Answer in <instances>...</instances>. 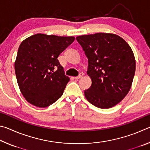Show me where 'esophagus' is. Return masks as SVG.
<instances>
[{
	"mask_svg": "<svg viewBox=\"0 0 150 150\" xmlns=\"http://www.w3.org/2000/svg\"><path fill=\"white\" fill-rule=\"evenodd\" d=\"M83 76V73H81L80 74L77 76V77H75V79L78 80V79H81V77H82Z\"/></svg>",
	"mask_w": 150,
	"mask_h": 150,
	"instance_id": "34e87169",
	"label": "esophagus"
}]
</instances>
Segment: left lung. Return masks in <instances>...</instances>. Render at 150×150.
I'll list each match as a JSON object with an SVG mask.
<instances>
[{"label":"left lung","mask_w":150,"mask_h":150,"mask_svg":"<svg viewBox=\"0 0 150 150\" xmlns=\"http://www.w3.org/2000/svg\"><path fill=\"white\" fill-rule=\"evenodd\" d=\"M88 58L87 74L92 85L85 96L93 105L109 108L119 103L130 91L136 60L127 42L118 35L96 33L76 38Z\"/></svg>","instance_id":"left-lung-1"}]
</instances>
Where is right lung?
Instances as JSON below:
<instances>
[{
    "label": "right lung",
    "instance_id": "obj_1",
    "mask_svg": "<svg viewBox=\"0 0 150 150\" xmlns=\"http://www.w3.org/2000/svg\"><path fill=\"white\" fill-rule=\"evenodd\" d=\"M74 40L73 36L37 34L20 44L15 73L20 90L29 103L45 108L62 96L69 78L57 57Z\"/></svg>",
    "mask_w": 150,
    "mask_h": 150
}]
</instances>
